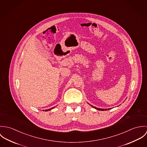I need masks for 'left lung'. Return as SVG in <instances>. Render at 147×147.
<instances>
[{
	"instance_id": "1",
	"label": "left lung",
	"mask_w": 147,
	"mask_h": 147,
	"mask_svg": "<svg viewBox=\"0 0 147 147\" xmlns=\"http://www.w3.org/2000/svg\"><path fill=\"white\" fill-rule=\"evenodd\" d=\"M91 106H92V105H90ZM94 108H95L96 109H97V110H101V111H104V110H110V109H100V108H97V107H93Z\"/></svg>"
}]
</instances>
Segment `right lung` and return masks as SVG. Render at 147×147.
Wrapping results in <instances>:
<instances>
[{"instance_id": "add662e5", "label": "right lung", "mask_w": 147, "mask_h": 147, "mask_svg": "<svg viewBox=\"0 0 147 147\" xmlns=\"http://www.w3.org/2000/svg\"><path fill=\"white\" fill-rule=\"evenodd\" d=\"M53 108H54V107H52L51 109H48V110H45V111H48V110H50L51 109H53ZM43 111H44V110H43Z\"/></svg>"}]
</instances>
